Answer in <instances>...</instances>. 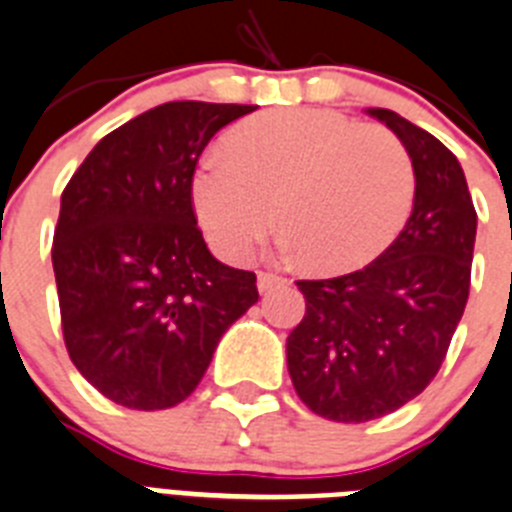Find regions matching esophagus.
Segmentation results:
<instances>
[{
    "instance_id": "obj_1",
    "label": "esophagus",
    "mask_w": 512,
    "mask_h": 512,
    "mask_svg": "<svg viewBox=\"0 0 512 512\" xmlns=\"http://www.w3.org/2000/svg\"><path fill=\"white\" fill-rule=\"evenodd\" d=\"M278 283H281V278L273 276V273H257V289H260V294L276 289Z\"/></svg>"
}]
</instances>
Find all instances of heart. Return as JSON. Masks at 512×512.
Wrapping results in <instances>:
<instances>
[{
	"label": "heart",
	"instance_id": "heart-1",
	"mask_svg": "<svg viewBox=\"0 0 512 512\" xmlns=\"http://www.w3.org/2000/svg\"><path fill=\"white\" fill-rule=\"evenodd\" d=\"M203 158L192 205L208 242L244 260L278 218L289 252L320 276L372 263L409 221L416 176L393 132L338 111H265Z\"/></svg>",
	"mask_w": 512,
	"mask_h": 512
}]
</instances>
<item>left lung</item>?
Here are the masks:
<instances>
[{"label":"left lung","mask_w":512,"mask_h":512,"mask_svg":"<svg viewBox=\"0 0 512 512\" xmlns=\"http://www.w3.org/2000/svg\"><path fill=\"white\" fill-rule=\"evenodd\" d=\"M409 150L414 210L367 268L296 281L307 312L286 338L296 395L330 422L393 414L427 388L448 354L471 286L476 210L461 163L390 109H367Z\"/></svg>","instance_id":"obj_1"}]
</instances>
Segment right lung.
Returning <instances> with one entry per match:
<instances>
[{
	"label": "right lung",
	"instance_id": "obj_1",
	"mask_svg": "<svg viewBox=\"0 0 512 512\" xmlns=\"http://www.w3.org/2000/svg\"><path fill=\"white\" fill-rule=\"evenodd\" d=\"M252 106L171 101L109 132L62 192L51 265L64 343L109 401L171 409L260 299L255 273L210 255L192 176L210 137Z\"/></svg>",
	"mask_w": 512,
	"mask_h": 512
}]
</instances>
